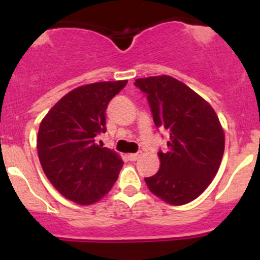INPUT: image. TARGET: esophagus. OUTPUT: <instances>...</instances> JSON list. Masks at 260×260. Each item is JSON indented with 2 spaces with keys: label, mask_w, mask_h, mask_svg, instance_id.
<instances>
[{
  "label": "esophagus",
  "mask_w": 260,
  "mask_h": 260,
  "mask_svg": "<svg viewBox=\"0 0 260 260\" xmlns=\"http://www.w3.org/2000/svg\"><path fill=\"white\" fill-rule=\"evenodd\" d=\"M141 154H142L141 152H137V153H131V154H128V158H129V161L135 162V161H137L138 158H140Z\"/></svg>",
  "instance_id": "34e87169"
}]
</instances>
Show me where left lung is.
<instances>
[{
  "label": "left lung",
  "instance_id": "obj_1",
  "mask_svg": "<svg viewBox=\"0 0 260 260\" xmlns=\"http://www.w3.org/2000/svg\"><path fill=\"white\" fill-rule=\"evenodd\" d=\"M157 128L170 140L159 149L161 166L146 177L149 191L171 205L195 200L210 185L224 153V131L210 104L169 75L137 79Z\"/></svg>",
  "mask_w": 260,
  "mask_h": 260
}]
</instances>
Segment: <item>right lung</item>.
<instances>
[{
  "instance_id": "1",
  "label": "right lung",
  "mask_w": 260,
  "mask_h": 260,
  "mask_svg": "<svg viewBox=\"0 0 260 260\" xmlns=\"http://www.w3.org/2000/svg\"><path fill=\"white\" fill-rule=\"evenodd\" d=\"M125 84L127 80L101 81L79 86L62 96L41 120V167L52 186L74 203H96L118 179L123 161L95 138L106 133L107 107Z\"/></svg>"
}]
</instances>
